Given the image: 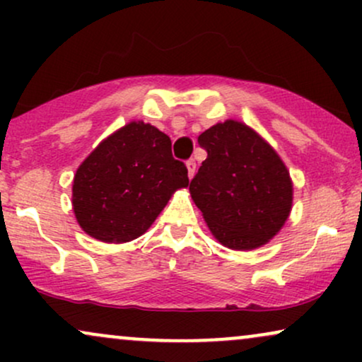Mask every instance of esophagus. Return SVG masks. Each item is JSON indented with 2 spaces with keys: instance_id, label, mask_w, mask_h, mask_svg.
I'll return each instance as SVG.
<instances>
[{
  "instance_id": "obj_1",
  "label": "esophagus",
  "mask_w": 362,
  "mask_h": 362,
  "mask_svg": "<svg viewBox=\"0 0 362 362\" xmlns=\"http://www.w3.org/2000/svg\"><path fill=\"white\" fill-rule=\"evenodd\" d=\"M195 168H197V165H195L194 160L187 161V172H189V178H194V175H195Z\"/></svg>"
}]
</instances>
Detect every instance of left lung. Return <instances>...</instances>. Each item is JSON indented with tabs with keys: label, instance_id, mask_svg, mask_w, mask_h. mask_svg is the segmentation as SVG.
<instances>
[{
	"label": "left lung",
	"instance_id": "left-lung-1",
	"mask_svg": "<svg viewBox=\"0 0 362 362\" xmlns=\"http://www.w3.org/2000/svg\"><path fill=\"white\" fill-rule=\"evenodd\" d=\"M197 141L207 158L189 190L214 238L231 250L271 242L293 207V180L276 149L235 119L214 124Z\"/></svg>",
	"mask_w": 362,
	"mask_h": 362
}]
</instances>
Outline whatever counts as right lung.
Segmentation results:
<instances>
[{
	"mask_svg": "<svg viewBox=\"0 0 362 362\" xmlns=\"http://www.w3.org/2000/svg\"><path fill=\"white\" fill-rule=\"evenodd\" d=\"M189 187L187 167L172 156V141L143 120L107 136L73 178V211L81 230L105 243L146 233L178 189Z\"/></svg>",
	"mask_w": 362,
	"mask_h": 362,
	"instance_id": "1",
	"label": "right lung"
}]
</instances>
